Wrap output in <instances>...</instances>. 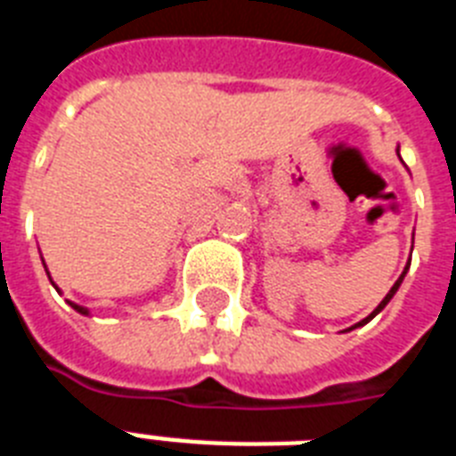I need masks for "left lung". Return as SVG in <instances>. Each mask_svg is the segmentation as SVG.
I'll return each instance as SVG.
<instances>
[{
    "label": "left lung",
    "instance_id": "8db88e82",
    "mask_svg": "<svg viewBox=\"0 0 456 456\" xmlns=\"http://www.w3.org/2000/svg\"><path fill=\"white\" fill-rule=\"evenodd\" d=\"M397 156H400V146H397ZM400 160H403V158H400ZM411 248H414V234H411ZM407 272H410V263L404 265L403 274H400V277H397V281H395V284L390 286V291L386 293V298H383L381 303L376 305V307H374V312H371V314H369V317H364V319H362V322H357V324H354V326H350V329H346V331H353V329H357V326H364V324H369V322H371V319H374L376 314H379V312H381L383 307H386V305L390 303V300H393V296H395V293H397V289H400V284H403V281H404V274H407Z\"/></svg>",
    "mask_w": 456,
    "mask_h": 456
}]
</instances>
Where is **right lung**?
Returning <instances> with one entry per match:
<instances>
[{
	"label": "right lung",
	"instance_id": "obj_1",
	"mask_svg": "<svg viewBox=\"0 0 456 456\" xmlns=\"http://www.w3.org/2000/svg\"><path fill=\"white\" fill-rule=\"evenodd\" d=\"M42 265H45V257H42ZM45 270H46V265H45ZM46 277H49V270H46ZM49 281H52V277H49ZM52 286H53V289H56V291H59V286L53 284V281H52ZM59 293H61V291H59ZM68 303H70V300H68ZM70 307H73L75 312H80V314H85V317H89V310H87V307H85V305L70 303Z\"/></svg>",
	"mask_w": 456,
	"mask_h": 456
}]
</instances>
